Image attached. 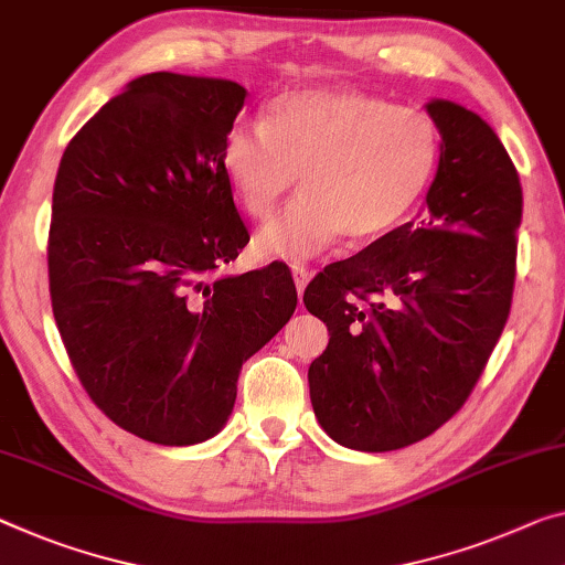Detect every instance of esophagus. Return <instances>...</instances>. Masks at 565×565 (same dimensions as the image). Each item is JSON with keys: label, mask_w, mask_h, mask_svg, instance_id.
I'll return each instance as SVG.
<instances>
[{"label": "esophagus", "mask_w": 565, "mask_h": 565, "mask_svg": "<svg viewBox=\"0 0 565 565\" xmlns=\"http://www.w3.org/2000/svg\"><path fill=\"white\" fill-rule=\"evenodd\" d=\"M292 280H295V290H298V295H302V290H306V285L310 282V273L302 270V267H295Z\"/></svg>", "instance_id": "34e87169"}]
</instances>
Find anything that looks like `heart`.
I'll return each mask as SVG.
<instances>
[{
	"label": "heart",
	"mask_w": 565,
	"mask_h": 565,
	"mask_svg": "<svg viewBox=\"0 0 565 565\" xmlns=\"http://www.w3.org/2000/svg\"><path fill=\"white\" fill-rule=\"evenodd\" d=\"M439 151L429 113L359 90L308 88L275 98L265 124L232 126L220 163L255 220L300 173L302 194L257 230L253 245L263 257L306 263L343 234L371 245L402 227L427 194Z\"/></svg>",
	"instance_id": "heart-1"
}]
</instances>
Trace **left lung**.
Wrapping results in <instances>:
<instances>
[{"label": "left lung", "instance_id": "8db88e82", "mask_svg": "<svg viewBox=\"0 0 565 565\" xmlns=\"http://www.w3.org/2000/svg\"><path fill=\"white\" fill-rule=\"evenodd\" d=\"M424 108L441 151L422 216L326 267L302 295L331 335L308 369L312 412L361 452L409 447L452 419L513 300L523 216L513 161L477 113L441 98Z\"/></svg>", "mask_w": 565, "mask_h": 565}]
</instances>
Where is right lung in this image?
<instances>
[{"label":"right lung","mask_w":565,"mask_h":565,"mask_svg":"<svg viewBox=\"0 0 565 565\" xmlns=\"http://www.w3.org/2000/svg\"><path fill=\"white\" fill-rule=\"evenodd\" d=\"M247 90L222 77H136L60 159L50 298L85 392L153 445L212 439L239 369L288 323L282 265L224 275L249 242L222 141Z\"/></svg>","instance_id":"obj_1"}]
</instances>
